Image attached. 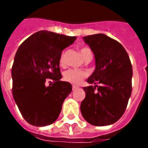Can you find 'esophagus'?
I'll return each mask as SVG.
<instances>
[{
    "label": "esophagus",
    "mask_w": 148,
    "mask_h": 148,
    "mask_svg": "<svg viewBox=\"0 0 148 148\" xmlns=\"http://www.w3.org/2000/svg\"><path fill=\"white\" fill-rule=\"evenodd\" d=\"M77 88H78V87H77V86H76V85L72 86V89H73V90H76V89H77Z\"/></svg>",
    "instance_id": "1"
}]
</instances>
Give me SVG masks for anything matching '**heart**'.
<instances>
[{
  "label": "heart",
  "instance_id": "obj_1",
  "mask_svg": "<svg viewBox=\"0 0 148 148\" xmlns=\"http://www.w3.org/2000/svg\"><path fill=\"white\" fill-rule=\"evenodd\" d=\"M90 51V50L87 47H81L80 50L81 54L82 57L84 56L86 53H88ZM59 63L60 65H63L64 60H63V57L61 56L59 60ZM86 73L84 71H80V70H76V69H70L67 71L64 72V79L65 81L69 82V83L74 84H77L83 80L86 77Z\"/></svg>",
  "mask_w": 148,
  "mask_h": 148
}]
</instances>
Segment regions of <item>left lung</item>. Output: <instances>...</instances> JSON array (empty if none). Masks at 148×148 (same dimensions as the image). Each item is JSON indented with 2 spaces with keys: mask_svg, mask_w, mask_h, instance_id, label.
I'll use <instances>...</instances> for the list:
<instances>
[{
  "mask_svg": "<svg viewBox=\"0 0 148 148\" xmlns=\"http://www.w3.org/2000/svg\"><path fill=\"white\" fill-rule=\"evenodd\" d=\"M95 54L96 67L83 89L84 118L95 126L110 125L121 117L132 91V65L124 47L103 34L84 37ZM97 90H96V88Z\"/></svg>",
  "mask_w": 148,
  "mask_h": 148,
  "instance_id": "8db88e82",
  "label": "left lung"
}]
</instances>
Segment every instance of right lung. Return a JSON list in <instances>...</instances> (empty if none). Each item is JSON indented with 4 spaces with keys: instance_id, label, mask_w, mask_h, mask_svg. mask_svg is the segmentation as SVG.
I'll list each match as a JSON object with an SVG mask.
<instances>
[{
    "instance_id": "obj_1",
    "label": "right lung",
    "mask_w": 148,
    "mask_h": 148,
    "mask_svg": "<svg viewBox=\"0 0 148 148\" xmlns=\"http://www.w3.org/2000/svg\"><path fill=\"white\" fill-rule=\"evenodd\" d=\"M76 38L40 31L27 38L17 49L11 69L13 97L24 120L31 125L53 124L71 92V84L60 81L59 60L63 50ZM47 79L53 81L48 86Z\"/></svg>"
}]
</instances>
